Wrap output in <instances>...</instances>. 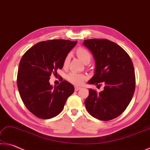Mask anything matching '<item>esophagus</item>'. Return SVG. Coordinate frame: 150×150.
Listing matches in <instances>:
<instances>
[{
	"label": "esophagus",
	"instance_id": "1",
	"mask_svg": "<svg viewBox=\"0 0 150 150\" xmlns=\"http://www.w3.org/2000/svg\"><path fill=\"white\" fill-rule=\"evenodd\" d=\"M74 89H75V91H78V90H79L81 89V88L79 87V86H75Z\"/></svg>",
	"mask_w": 150,
	"mask_h": 150
}]
</instances>
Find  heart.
<instances>
[{
    "mask_svg": "<svg viewBox=\"0 0 150 150\" xmlns=\"http://www.w3.org/2000/svg\"><path fill=\"white\" fill-rule=\"evenodd\" d=\"M76 54L78 58L82 61L83 63L88 64L92 59V56L86 49L83 47H79L76 50ZM70 60V55H66L65 58L63 61V66L64 68L67 67L68 66ZM67 79L70 82L75 85H81L84 83V81L86 79V76L83 74L77 73L75 72H70L67 75Z\"/></svg>",
    "mask_w": 150,
    "mask_h": 150,
    "instance_id": "b5f03b06",
    "label": "heart"
}]
</instances>
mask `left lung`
<instances>
[{
	"label": "left lung",
	"mask_w": 150,
	"mask_h": 150,
	"mask_svg": "<svg viewBox=\"0 0 150 150\" xmlns=\"http://www.w3.org/2000/svg\"><path fill=\"white\" fill-rule=\"evenodd\" d=\"M94 58V75L88 84H104L99 93L89 89L84 104L88 113L102 121L116 118L124 112L135 91L133 63L121 46L106 39H89L83 42Z\"/></svg>",
	"instance_id": "8db88e82"
}]
</instances>
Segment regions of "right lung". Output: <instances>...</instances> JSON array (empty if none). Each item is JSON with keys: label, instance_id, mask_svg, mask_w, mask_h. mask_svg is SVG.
Returning a JSON list of instances; mask_svg holds the SVG:
<instances>
[{"label": "right lung", "instance_id": "obj_1", "mask_svg": "<svg viewBox=\"0 0 150 150\" xmlns=\"http://www.w3.org/2000/svg\"><path fill=\"white\" fill-rule=\"evenodd\" d=\"M77 41L50 40L40 42L22 57L17 74V86L29 111L41 119H50L62 111L68 98L74 92V86L63 80L57 86L49 82L52 73L62 69L68 53Z\"/></svg>", "mask_w": 150, "mask_h": 150}]
</instances>
